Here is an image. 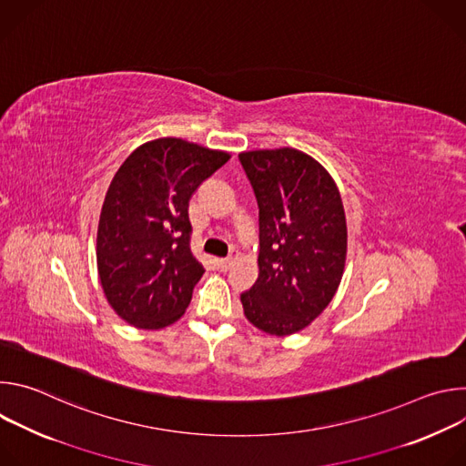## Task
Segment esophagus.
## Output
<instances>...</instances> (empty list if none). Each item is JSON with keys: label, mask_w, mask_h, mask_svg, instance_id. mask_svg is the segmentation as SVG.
I'll list each match as a JSON object with an SVG mask.
<instances>
[{"label": "esophagus", "mask_w": 466, "mask_h": 466, "mask_svg": "<svg viewBox=\"0 0 466 466\" xmlns=\"http://www.w3.org/2000/svg\"><path fill=\"white\" fill-rule=\"evenodd\" d=\"M232 263H234V256H228V258H221V259H218V265H219V269H221V271H228Z\"/></svg>", "instance_id": "1"}]
</instances>
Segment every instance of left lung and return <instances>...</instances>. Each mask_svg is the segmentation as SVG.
Instances as JSON below:
<instances>
[{
  "label": "left lung",
  "instance_id": "obj_1",
  "mask_svg": "<svg viewBox=\"0 0 466 466\" xmlns=\"http://www.w3.org/2000/svg\"><path fill=\"white\" fill-rule=\"evenodd\" d=\"M259 221V275L241 293L245 317L271 336H291L334 299L347 259V219L329 173L302 151L239 153Z\"/></svg>",
  "mask_w": 466,
  "mask_h": 466
}]
</instances>
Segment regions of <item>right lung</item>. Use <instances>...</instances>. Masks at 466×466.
I'll return each instance as SVG.
<instances>
[{"label": "right lung", "instance_id": "1", "mask_svg": "<svg viewBox=\"0 0 466 466\" xmlns=\"http://www.w3.org/2000/svg\"><path fill=\"white\" fill-rule=\"evenodd\" d=\"M228 158L158 138L114 175L97 227V271L108 304L128 324L158 329L184 315L205 273L189 248V198Z\"/></svg>", "mask_w": 466, "mask_h": 466}]
</instances>
